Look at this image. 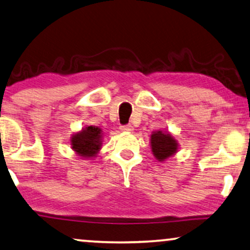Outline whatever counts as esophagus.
Listing matches in <instances>:
<instances>
[{"label":"esophagus","instance_id":"obj_1","mask_svg":"<svg viewBox=\"0 0 250 250\" xmlns=\"http://www.w3.org/2000/svg\"><path fill=\"white\" fill-rule=\"evenodd\" d=\"M120 129L122 130V131H126V132H131L132 130H133V128H132V125H121V126H120Z\"/></svg>","mask_w":250,"mask_h":250}]
</instances>
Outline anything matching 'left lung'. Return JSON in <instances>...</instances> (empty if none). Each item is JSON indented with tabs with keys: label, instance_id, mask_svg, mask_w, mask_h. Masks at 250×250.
Segmentation results:
<instances>
[{
	"label": "left lung",
	"instance_id": "obj_1",
	"mask_svg": "<svg viewBox=\"0 0 250 250\" xmlns=\"http://www.w3.org/2000/svg\"><path fill=\"white\" fill-rule=\"evenodd\" d=\"M150 147L155 159L164 162L178 152L179 144L170 132L156 130L150 135Z\"/></svg>",
	"mask_w": 250,
	"mask_h": 250
}]
</instances>
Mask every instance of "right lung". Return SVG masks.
<instances>
[{"label":"right lung","mask_w":250,"mask_h":250,"mask_svg":"<svg viewBox=\"0 0 250 250\" xmlns=\"http://www.w3.org/2000/svg\"><path fill=\"white\" fill-rule=\"evenodd\" d=\"M103 131L95 125H87L80 131L73 133L70 145L80 159H93L102 148Z\"/></svg>","instance_id":"right-lung-1"}]
</instances>
